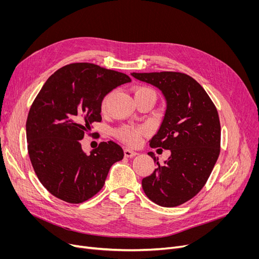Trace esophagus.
I'll return each mask as SVG.
<instances>
[{
	"label": "esophagus",
	"instance_id": "34e87169",
	"mask_svg": "<svg viewBox=\"0 0 259 259\" xmlns=\"http://www.w3.org/2000/svg\"><path fill=\"white\" fill-rule=\"evenodd\" d=\"M124 154H125V156H126V157H133V156L137 155L138 153L135 152V151L130 150V149H127V148H126L125 150H124Z\"/></svg>",
	"mask_w": 259,
	"mask_h": 259
}]
</instances>
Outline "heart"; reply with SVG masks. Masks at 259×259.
Here are the masks:
<instances>
[{
	"label": "heart",
	"mask_w": 259,
	"mask_h": 259,
	"mask_svg": "<svg viewBox=\"0 0 259 259\" xmlns=\"http://www.w3.org/2000/svg\"><path fill=\"white\" fill-rule=\"evenodd\" d=\"M132 91H133V97L135 100L145 94L154 95L153 91L146 86H135ZM109 98H110V93L105 95L104 99L101 102V111L102 112H106V110H107ZM113 133L120 142L125 143L126 145L131 146V147H137L142 143L143 138L145 137V135H147L148 131L145 127H141V126L134 127V126L122 125V126L117 127Z\"/></svg>",
	"instance_id": "obj_1"
}]
</instances>
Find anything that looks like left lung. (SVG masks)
I'll use <instances>...</instances> for the list:
<instances>
[{"label": "left lung", "instance_id": "8db88e82", "mask_svg": "<svg viewBox=\"0 0 259 259\" xmlns=\"http://www.w3.org/2000/svg\"><path fill=\"white\" fill-rule=\"evenodd\" d=\"M133 77L157 87L167 110L151 148L171 151L164 165L142 181L147 197L172 208L193 198L206 185L221 152V122L212 100L197 81L182 72L135 73Z\"/></svg>", "mask_w": 259, "mask_h": 259}]
</instances>
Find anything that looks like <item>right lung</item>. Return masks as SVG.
<instances>
[{
    "label": "right lung",
    "mask_w": 259,
    "mask_h": 259,
    "mask_svg": "<svg viewBox=\"0 0 259 259\" xmlns=\"http://www.w3.org/2000/svg\"><path fill=\"white\" fill-rule=\"evenodd\" d=\"M129 81L125 73L73 63L60 68L39 90L27 116V149L38 181L54 197L69 203L88 200L124 157L112 141L102 142L90 155L79 141L93 122L102 120L105 95Z\"/></svg>",
    "instance_id": "right-lung-1"
}]
</instances>
